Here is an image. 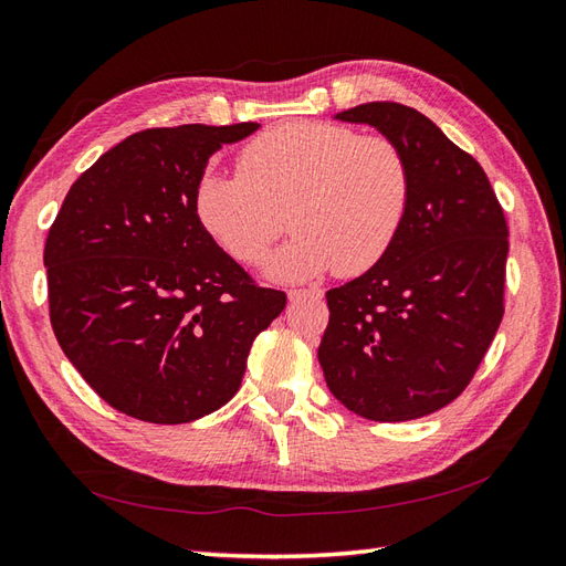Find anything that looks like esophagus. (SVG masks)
I'll list each match as a JSON object with an SVG mask.
<instances>
[{
    "label": "esophagus",
    "instance_id": "obj_1",
    "mask_svg": "<svg viewBox=\"0 0 566 566\" xmlns=\"http://www.w3.org/2000/svg\"><path fill=\"white\" fill-rule=\"evenodd\" d=\"M321 295H324V290H321V287H300V290H290V293H287V297L290 300H302V297H321Z\"/></svg>",
    "mask_w": 566,
    "mask_h": 566
}]
</instances>
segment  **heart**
I'll return each mask as SVG.
<instances>
[{
  "mask_svg": "<svg viewBox=\"0 0 566 566\" xmlns=\"http://www.w3.org/2000/svg\"><path fill=\"white\" fill-rule=\"evenodd\" d=\"M415 176L392 137L326 120L273 126L238 151V174H209L195 192L207 235L240 264L262 266L285 233L271 276L353 279L374 269L407 221Z\"/></svg>",
  "mask_w": 566,
  "mask_h": 566,
  "instance_id": "heart-1",
  "label": "heart"
}]
</instances>
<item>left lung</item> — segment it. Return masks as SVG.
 <instances>
[{
	"label": "left lung",
	"mask_w": 566,
	"mask_h": 566,
	"mask_svg": "<svg viewBox=\"0 0 566 566\" xmlns=\"http://www.w3.org/2000/svg\"><path fill=\"white\" fill-rule=\"evenodd\" d=\"M338 118L400 143L415 192L390 252L326 293L321 369L364 419L429 417L471 384L505 314V211L481 164L411 106L369 102Z\"/></svg>",
	"instance_id": "8db88e82"
}]
</instances>
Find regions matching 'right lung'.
Masks as SVG:
<instances>
[{"mask_svg":"<svg viewBox=\"0 0 566 566\" xmlns=\"http://www.w3.org/2000/svg\"><path fill=\"white\" fill-rule=\"evenodd\" d=\"M259 124L147 128L73 182L44 242L50 321L104 402L188 423L238 392L259 331L285 307L195 213L209 157Z\"/></svg>","mask_w":566,"mask_h":566,"instance_id":"add662e5","label":"right lung"}]
</instances>
